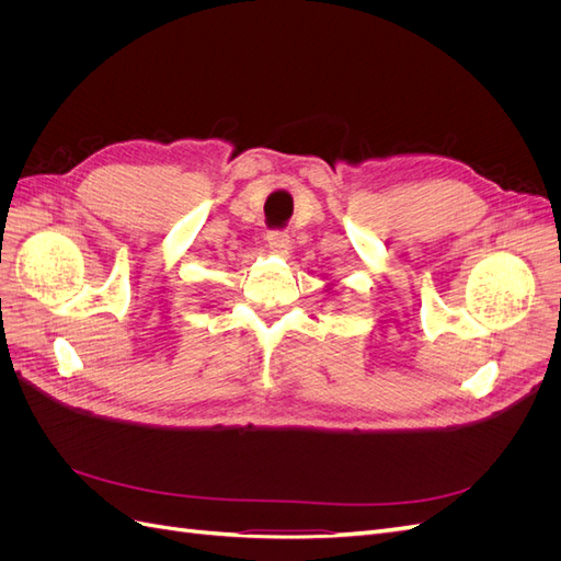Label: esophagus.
<instances>
[{
	"instance_id": "obj_1",
	"label": "esophagus",
	"mask_w": 561,
	"mask_h": 561,
	"mask_svg": "<svg viewBox=\"0 0 561 561\" xmlns=\"http://www.w3.org/2000/svg\"><path fill=\"white\" fill-rule=\"evenodd\" d=\"M266 243L274 250H285L287 245H290V236H287V231H283V229H271L266 233Z\"/></svg>"
}]
</instances>
